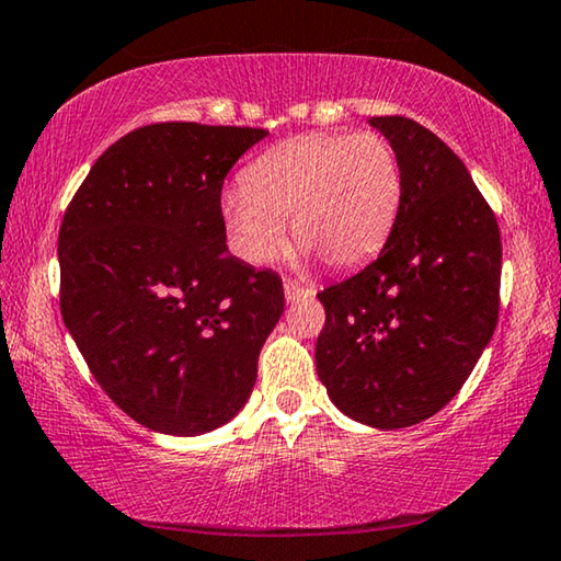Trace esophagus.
Masks as SVG:
<instances>
[{
  "instance_id": "obj_1",
  "label": "esophagus",
  "mask_w": 561,
  "mask_h": 561,
  "mask_svg": "<svg viewBox=\"0 0 561 561\" xmlns=\"http://www.w3.org/2000/svg\"><path fill=\"white\" fill-rule=\"evenodd\" d=\"M283 290H286V300H288V302H296V300H300V298L313 296V288L302 286V283L293 280V278H286V280H283Z\"/></svg>"
}]
</instances>
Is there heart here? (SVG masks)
Here are the masks:
<instances>
[{
  "label": "heart",
  "instance_id": "1",
  "mask_svg": "<svg viewBox=\"0 0 561 561\" xmlns=\"http://www.w3.org/2000/svg\"><path fill=\"white\" fill-rule=\"evenodd\" d=\"M228 191L224 214L238 251L268 263L296 241L328 268H355L388 241L402 204V169L382 134H306L261 153Z\"/></svg>",
  "mask_w": 561,
  "mask_h": 561
}]
</instances>
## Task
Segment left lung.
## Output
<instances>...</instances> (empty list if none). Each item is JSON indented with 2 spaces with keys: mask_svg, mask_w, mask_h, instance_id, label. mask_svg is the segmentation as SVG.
<instances>
[{
  "mask_svg": "<svg viewBox=\"0 0 561 561\" xmlns=\"http://www.w3.org/2000/svg\"><path fill=\"white\" fill-rule=\"evenodd\" d=\"M402 169L398 220L373 263L318 293V378L380 430L433 417L470 378L500 316L494 210L449 146L405 116H373Z\"/></svg>",
  "mask_w": 561,
  "mask_h": 561,
  "instance_id": "1",
  "label": "left lung"
}]
</instances>
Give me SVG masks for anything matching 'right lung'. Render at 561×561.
<instances>
[{"instance_id":"add662e5","label":"right lung","mask_w":561,"mask_h":561,"mask_svg":"<svg viewBox=\"0 0 561 561\" xmlns=\"http://www.w3.org/2000/svg\"><path fill=\"white\" fill-rule=\"evenodd\" d=\"M268 134L149 124L99 156L64 210L59 308L108 398L139 425L201 435L251 398L283 280L233 259L220 191Z\"/></svg>"}]
</instances>
